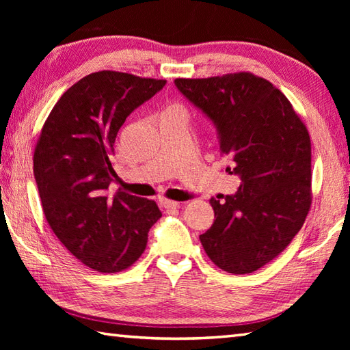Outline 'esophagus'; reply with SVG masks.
Instances as JSON below:
<instances>
[{"instance_id": "1", "label": "esophagus", "mask_w": 350, "mask_h": 350, "mask_svg": "<svg viewBox=\"0 0 350 350\" xmlns=\"http://www.w3.org/2000/svg\"><path fill=\"white\" fill-rule=\"evenodd\" d=\"M161 204H162L163 209L168 211V212H173V211L179 209V207H180V203L173 202V200H167V198H165V200H162Z\"/></svg>"}]
</instances>
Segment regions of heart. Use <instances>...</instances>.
<instances>
[{
  "mask_svg": "<svg viewBox=\"0 0 350 350\" xmlns=\"http://www.w3.org/2000/svg\"><path fill=\"white\" fill-rule=\"evenodd\" d=\"M171 113H185V109L183 107L177 105V103H173V105H168L162 114H171Z\"/></svg>",
  "mask_w": 350,
  "mask_h": 350,
  "instance_id": "1",
  "label": "heart"
}]
</instances>
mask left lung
<instances>
[{"label":"left lung","mask_w":350,"mask_h":350,"mask_svg":"<svg viewBox=\"0 0 350 350\" xmlns=\"http://www.w3.org/2000/svg\"><path fill=\"white\" fill-rule=\"evenodd\" d=\"M176 85L217 124L219 150L233 161L239 189L211 198L215 219L200 236L206 254L228 273H251L292 242L311 207V141L292 103L251 72L177 78Z\"/></svg>","instance_id":"obj_1"}]
</instances>
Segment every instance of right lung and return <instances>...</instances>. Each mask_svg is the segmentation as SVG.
Masks as SVG:
<instances>
[{
    "label": "right lung",
    "mask_w": 350,
    "mask_h": 350,
    "mask_svg": "<svg viewBox=\"0 0 350 350\" xmlns=\"http://www.w3.org/2000/svg\"><path fill=\"white\" fill-rule=\"evenodd\" d=\"M165 79L100 70L66 90L43 123L34 177L44 218L81 263L102 273L128 269L143 254L162 213L153 200L108 191L117 132Z\"/></svg>",
    "instance_id": "1"
}]
</instances>
